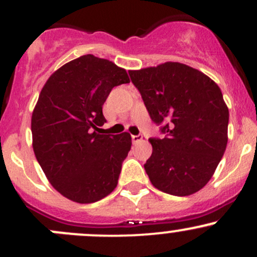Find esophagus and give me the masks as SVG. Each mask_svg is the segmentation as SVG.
Wrapping results in <instances>:
<instances>
[{"mask_svg":"<svg viewBox=\"0 0 257 257\" xmlns=\"http://www.w3.org/2000/svg\"><path fill=\"white\" fill-rule=\"evenodd\" d=\"M145 137L143 134H139V135H132V141L133 144H138L139 141H143Z\"/></svg>","mask_w":257,"mask_h":257,"instance_id":"1","label":"esophagus"}]
</instances>
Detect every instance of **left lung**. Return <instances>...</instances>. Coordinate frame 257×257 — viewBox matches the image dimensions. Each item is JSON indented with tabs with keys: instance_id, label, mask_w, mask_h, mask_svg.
I'll return each mask as SVG.
<instances>
[{
	"instance_id": "8db88e82",
	"label": "left lung",
	"mask_w": 257,
	"mask_h": 257,
	"mask_svg": "<svg viewBox=\"0 0 257 257\" xmlns=\"http://www.w3.org/2000/svg\"><path fill=\"white\" fill-rule=\"evenodd\" d=\"M150 117L164 137L151 138L144 164L162 192L190 196L211 179L227 146L228 108L211 78L180 63L129 71Z\"/></svg>"
}]
</instances>
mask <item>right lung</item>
<instances>
[{"label": "right lung", "mask_w": 257, "mask_h": 257, "mask_svg": "<svg viewBox=\"0 0 257 257\" xmlns=\"http://www.w3.org/2000/svg\"><path fill=\"white\" fill-rule=\"evenodd\" d=\"M124 83V69L87 54L57 70L41 90L31 118L35 156L53 187L73 202H98L116 188L132 138L100 134L99 126L112 88Z\"/></svg>", "instance_id": "obj_1"}]
</instances>
